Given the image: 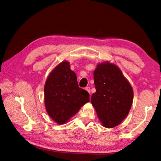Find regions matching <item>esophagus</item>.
Listing matches in <instances>:
<instances>
[{
    "label": "esophagus",
    "mask_w": 161,
    "mask_h": 161,
    "mask_svg": "<svg viewBox=\"0 0 161 161\" xmlns=\"http://www.w3.org/2000/svg\"><path fill=\"white\" fill-rule=\"evenodd\" d=\"M86 90L88 92V93H89V94H90V92H91V90H90V87H86Z\"/></svg>",
    "instance_id": "1"
}]
</instances>
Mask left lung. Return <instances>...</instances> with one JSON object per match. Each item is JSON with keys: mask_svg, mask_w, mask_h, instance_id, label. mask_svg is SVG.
I'll return each instance as SVG.
<instances>
[{"mask_svg": "<svg viewBox=\"0 0 161 161\" xmlns=\"http://www.w3.org/2000/svg\"><path fill=\"white\" fill-rule=\"evenodd\" d=\"M94 80L96 92L92 96V104L103 126L116 127L130 110L132 87L120 68L109 61L97 65Z\"/></svg>", "mask_w": 161, "mask_h": 161, "instance_id": "1", "label": "left lung"}]
</instances>
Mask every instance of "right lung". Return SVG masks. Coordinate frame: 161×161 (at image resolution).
Returning <instances> with one entry per match:
<instances>
[{
  "mask_svg": "<svg viewBox=\"0 0 161 161\" xmlns=\"http://www.w3.org/2000/svg\"><path fill=\"white\" fill-rule=\"evenodd\" d=\"M90 102V94L79 87L69 63L63 61L51 71L44 87V102L48 115L58 124L68 122Z\"/></svg>",
  "mask_w": 161,
  "mask_h": 161,
  "instance_id": "right-lung-1",
  "label": "right lung"
}]
</instances>
